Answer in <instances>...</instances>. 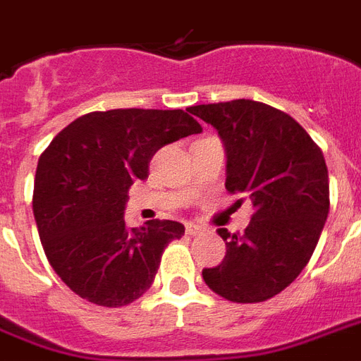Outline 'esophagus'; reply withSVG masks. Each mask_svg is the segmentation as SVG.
Instances as JSON below:
<instances>
[{
	"mask_svg": "<svg viewBox=\"0 0 361 361\" xmlns=\"http://www.w3.org/2000/svg\"><path fill=\"white\" fill-rule=\"evenodd\" d=\"M201 231H203V228H201V226L186 224V233H188V235H200Z\"/></svg>",
	"mask_w": 361,
	"mask_h": 361,
	"instance_id": "1",
	"label": "esophagus"
}]
</instances>
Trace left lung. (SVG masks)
I'll use <instances>...</instances> for the list:
<instances>
[{
	"label": "left lung",
	"mask_w": 361,
	"mask_h": 361,
	"mask_svg": "<svg viewBox=\"0 0 361 361\" xmlns=\"http://www.w3.org/2000/svg\"><path fill=\"white\" fill-rule=\"evenodd\" d=\"M188 111L224 142L226 190L247 194L254 207L245 233L220 228L226 258L203 269V281L233 303L269 300L303 271L328 219L322 150L290 114L265 103L233 99Z\"/></svg>",
	"instance_id": "obj_1"
}]
</instances>
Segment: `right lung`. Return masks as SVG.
I'll use <instances>...</instances> for the list:
<instances>
[{
	"mask_svg": "<svg viewBox=\"0 0 361 361\" xmlns=\"http://www.w3.org/2000/svg\"><path fill=\"white\" fill-rule=\"evenodd\" d=\"M190 111L113 109L79 116L39 156L33 216L56 275L82 300L102 307L141 298L164 248L184 235L173 220L141 228L124 222L128 190L149 177L152 156L201 133Z\"/></svg>",
	"mask_w": 361,
	"mask_h": 361,
	"instance_id": "right-lung-1",
	"label": "right lung"
}]
</instances>
